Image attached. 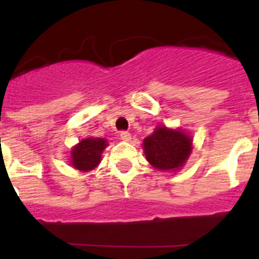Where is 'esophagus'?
<instances>
[{
    "instance_id": "esophagus-1",
    "label": "esophagus",
    "mask_w": 259,
    "mask_h": 259,
    "mask_svg": "<svg viewBox=\"0 0 259 259\" xmlns=\"http://www.w3.org/2000/svg\"><path fill=\"white\" fill-rule=\"evenodd\" d=\"M119 136H120V139H122L123 141L131 140V135H130V132H127V131H122L120 134H119Z\"/></svg>"
}]
</instances>
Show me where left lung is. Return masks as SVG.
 Returning <instances> with one entry per match:
<instances>
[{"instance_id":"1","label":"left lung","mask_w":259,"mask_h":259,"mask_svg":"<svg viewBox=\"0 0 259 259\" xmlns=\"http://www.w3.org/2000/svg\"><path fill=\"white\" fill-rule=\"evenodd\" d=\"M145 158L158 170H180L192 152V137L161 125L143 141Z\"/></svg>"}]
</instances>
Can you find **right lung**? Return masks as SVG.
Segmentation results:
<instances>
[{"mask_svg":"<svg viewBox=\"0 0 259 259\" xmlns=\"http://www.w3.org/2000/svg\"><path fill=\"white\" fill-rule=\"evenodd\" d=\"M106 146L107 143L105 139H84L71 150V164L83 172L93 170L101 162V154Z\"/></svg>","mask_w":259,"mask_h":259,"instance_id":"right-lung-1","label":"right lung"}]
</instances>
